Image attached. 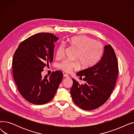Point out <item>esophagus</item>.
<instances>
[{
	"label": "esophagus",
	"instance_id": "obj_1",
	"mask_svg": "<svg viewBox=\"0 0 134 134\" xmlns=\"http://www.w3.org/2000/svg\"><path fill=\"white\" fill-rule=\"evenodd\" d=\"M63 77H64V78H69V75H68V74H63Z\"/></svg>",
	"mask_w": 134,
	"mask_h": 134
}]
</instances>
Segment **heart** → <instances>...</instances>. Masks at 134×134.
I'll return each instance as SVG.
<instances>
[{"label": "heart", "mask_w": 134, "mask_h": 134, "mask_svg": "<svg viewBox=\"0 0 134 134\" xmlns=\"http://www.w3.org/2000/svg\"><path fill=\"white\" fill-rule=\"evenodd\" d=\"M68 44L76 49L74 59L80 61L83 68H89L93 66L99 60L102 53L103 46L99 42L94 41L91 38L79 35L68 38ZM65 47L61 44L58 47L56 56L61 58L64 55ZM59 68L66 73H70L73 69L76 70L79 67V61L65 60L59 65Z\"/></svg>", "instance_id": "b5f03b06"}]
</instances>
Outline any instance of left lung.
Returning <instances> with one entry per match:
<instances>
[{"label": "left lung", "mask_w": 134, "mask_h": 134, "mask_svg": "<svg viewBox=\"0 0 134 134\" xmlns=\"http://www.w3.org/2000/svg\"><path fill=\"white\" fill-rule=\"evenodd\" d=\"M118 74V65L114 49L105 46L100 59L92 67L79 72L86 82L80 85L72 79L71 94L74 103L84 110H93L106 102L113 91Z\"/></svg>", "instance_id": "1"}]
</instances>
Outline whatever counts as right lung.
I'll return each mask as SVG.
<instances>
[{
    "instance_id": "1",
    "label": "right lung",
    "mask_w": 134,
    "mask_h": 134,
    "mask_svg": "<svg viewBox=\"0 0 134 134\" xmlns=\"http://www.w3.org/2000/svg\"><path fill=\"white\" fill-rule=\"evenodd\" d=\"M59 38L52 33L32 35L19 44L12 60V73L17 89L27 102L42 105L54 98L63 73L59 71L44 78L41 72L53 60L54 43Z\"/></svg>"
}]
</instances>
